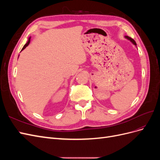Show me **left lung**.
Listing matches in <instances>:
<instances>
[{
  "label": "left lung",
  "mask_w": 160,
  "mask_h": 160,
  "mask_svg": "<svg viewBox=\"0 0 160 160\" xmlns=\"http://www.w3.org/2000/svg\"><path fill=\"white\" fill-rule=\"evenodd\" d=\"M125 38H127V39H128L129 41H130L131 42H132L135 46H136V45H136V42H135V41L133 39V38H132L129 37H128V36H125ZM136 47H137V46H136Z\"/></svg>",
  "instance_id": "8db88e82"
}]
</instances>
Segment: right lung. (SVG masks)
<instances>
[{"label": "right lung", "mask_w": 160, "mask_h": 160, "mask_svg": "<svg viewBox=\"0 0 160 160\" xmlns=\"http://www.w3.org/2000/svg\"><path fill=\"white\" fill-rule=\"evenodd\" d=\"M30 41H31V37H29V38H28V41L27 42V43H26V44L25 45H24V47H22V50H21V51H22V50H24V49H25V48L28 45H29V43H30Z\"/></svg>", "instance_id": "add662e5"}]
</instances>
